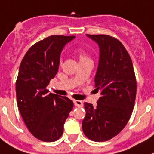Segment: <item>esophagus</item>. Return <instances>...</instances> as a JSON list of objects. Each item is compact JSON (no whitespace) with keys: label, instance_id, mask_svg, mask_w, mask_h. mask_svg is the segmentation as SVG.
I'll return each mask as SVG.
<instances>
[{"label":"esophagus","instance_id":"1","mask_svg":"<svg viewBox=\"0 0 154 154\" xmlns=\"http://www.w3.org/2000/svg\"><path fill=\"white\" fill-rule=\"evenodd\" d=\"M73 103H74V105L75 106L77 107H82L83 106V102L80 100H74L73 101Z\"/></svg>","mask_w":154,"mask_h":154}]
</instances>
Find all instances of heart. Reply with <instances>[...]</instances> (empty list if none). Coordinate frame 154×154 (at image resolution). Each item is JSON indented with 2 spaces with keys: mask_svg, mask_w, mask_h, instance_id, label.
Masks as SVG:
<instances>
[{
  "mask_svg": "<svg viewBox=\"0 0 154 154\" xmlns=\"http://www.w3.org/2000/svg\"><path fill=\"white\" fill-rule=\"evenodd\" d=\"M77 57H78L79 59V62L80 63H82V62H85V61H88V60H91L90 57L88 56V53L85 51V49H77Z\"/></svg>",
  "mask_w": 154,
  "mask_h": 154,
  "instance_id": "heart-1",
  "label": "heart"
}]
</instances>
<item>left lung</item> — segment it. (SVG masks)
Masks as SVG:
<instances>
[{
    "label": "left lung",
    "mask_w": 154,
    "mask_h": 154,
    "mask_svg": "<svg viewBox=\"0 0 154 154\" xmlns=\"http://www.w3.org/2000/svg\"><path fill=\"white\" fill-rule=\"evenodd\" d=\"M99 46L94 77L101 97L94 107L85 103L83 132L88 139L104 142L117 136L131 117L136 94V80L130 56L117 38L107 35H87Z\"/></svg>",
    "instance_id": "obj_1"
}]
</instances>
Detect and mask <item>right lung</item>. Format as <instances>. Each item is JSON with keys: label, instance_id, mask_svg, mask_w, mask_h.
<instances>
[{"label": "right lung", "instance_id": "add662e5", "mask_svg": "<svg viewBox=\"0 0 154 154\" xmlns=\"http://www.w3.org/2000/svg\"><path fill=\"white\" fill-rule=\"evenodd\" d=\"M75 36L51 35L36 42L25 53L16 81V97L21 116L30 133L43 142H54L73 107L66 97L49 94L64 45Z\"/></svg>", "mask_w": 154, "mask_h": 154}]
</instances>
